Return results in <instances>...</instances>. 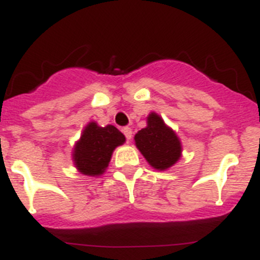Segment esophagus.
Masks as SVG:
<instances>
[{
    "mask_svg": "<svg viewBox=\"0 0 260 260\" xmlns=\"http://www.w3.org/2000/svg\"><path fill=\"white\" fill-rule=\"evenodd\" d=\"M122 133H123V135H125L127 141H132V138H133L132 128H130V127H123L122 128Z\"/></svg>",
    "mask_w": 260,
    "mask_h": 260,
    "instance_id": "obj_1",
    "label": "esophagus"
}]
</instances>
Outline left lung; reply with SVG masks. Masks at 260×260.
<instances>
[{
    "label": "left lung",
    "instance_id": "8db88e82",
    "mask_svg": "<svg viewBox=\"0 0 260 260\" xmlns=\"http://www.w3.org/2000/svg\"><path fill=\"white\" fill-rule=\"evenodd\" d=\"M134 139L138 150L157 171H165L180 160L182 152L180 139L153 112L147 117L146 127L139 130Z\"/></svg>",
    "mask_w": 260,
    "mask_h": 260
}]
</instances>
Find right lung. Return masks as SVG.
Listing matches in <instances>:
<instances>
[{
  "label": "right lung",
  "mask_w": 260,
  "mask_h": 260,
  "mask_svg": "<svg viewBox=\"0 0 260 260\" xmlns=\"http://www.w3.org/2000/svg\"><path fill=\"white\" fill-rule=\"evenodd\" d=\"M125 143V135L113 125L105 127L89 122L73 152L74 164L84 176H100L110 161L114 148Z\"/></svg>",
  "instance_id": "obj_1"
}]
</instances>
